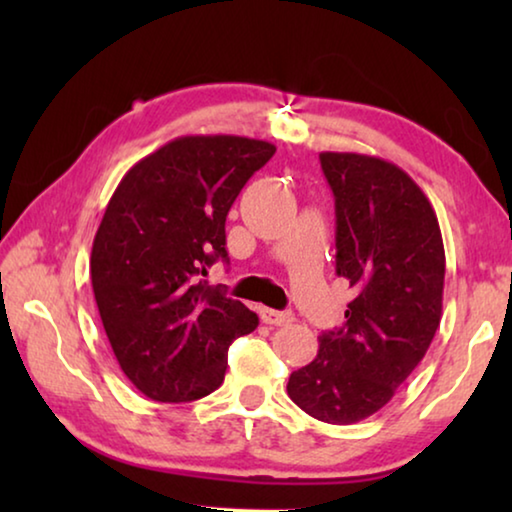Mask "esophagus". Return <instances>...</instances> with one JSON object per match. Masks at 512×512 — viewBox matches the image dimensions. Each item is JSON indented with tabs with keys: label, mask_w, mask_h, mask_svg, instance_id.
<instances>
[{
	"label": "esophagus",
	"mask_w": 512,
	"mask_h": 512,
	"mask_svg": "<svg viewBox=\"0 0 512 512\" xmlns=\"http://www.w3.org/2000/svg\"><path fill=\"white\" fill-rule=\"evenodd\" d=\"M259 314H262V320L266 325H275V327L289 325L293 320V314H289V311H275V309H268V307H264L262 311H259Z\"/></svg>",
	"instance_id": "34e87169"
}]
</instances>
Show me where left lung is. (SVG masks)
<instances>
[{
	"instance_id": "1",
	"label": "left lung",
	"mask_w": 512,
	"mask_h": 512,
	"mask_svg": "<svg viewBox=\"0 0 512 512\" xmlns=\"http://www.w3.org/2000/svg\"><path fill=\"white\" fill-rule=\"evenodd\" d=\"M320 167L336 205V273L357 296L287 391L311 418L354 424L391 402L427 354L443 316L445 246L429 198L397 164L325 151Z\"/></svg>"
}]
</instances>
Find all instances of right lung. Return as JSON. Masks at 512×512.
Here are the masks:
<instances>
[{"label":"right lung","mask_w":512,"mask_h":512,"mask_svg":"<svg viewBox=\"0 0 512 512\" xmlns=\"http://www.w3.org/2000/svg\"><path fill=\"white\" fill-rule=\"evenodd\" d=\"M275 146L185 135L121 178L94 235L90 275L119 368L155 402H192L223 384L228 348L259 325L201 275L228 262L225 216Z\"/></svg>","instance_id":"right-lung-1"}]
</instances>
